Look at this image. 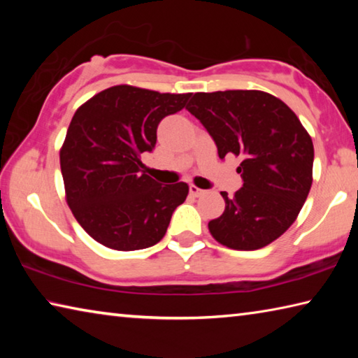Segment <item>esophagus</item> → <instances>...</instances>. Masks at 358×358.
<instances>
[{"label":"esophagus","mask_w":358,"mask_h":358,"mask_svg":"<svg viewBox=\"0 0 358 358\" xmlns=\"http://www.w3.org/2000/svg\"><path fill=\"white\" fill-rule=\"evenodd\" d=\"M189 194H191L192 197H201L202 194H203V191L201 189V187H197V186L191 185V186H189Z\"/></svg>","instance_id":"obj_1"}]
</instances>
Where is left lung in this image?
<instances>
[{"label":"left lung","mask_w":358,"mask_h":358,"mask_svg":"<svg viewBox=\"0 0 358 358\" xmlns=\"http://www.w3.org/2000/svg\"><path fill=\"white\" fill-rule=\"evenodd\" d=\"M213 137L221 159L241 157L243 186L221 192L210 234L230 250H260L286 232L313 185V141L281 99L259 90L196 93L186 106Z\"/></svg>","instance_id":"8db88e82"}]
</instances>
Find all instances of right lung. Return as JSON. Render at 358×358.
<instances>
[{"instance_id": "add662e5", "label": "right lung", "mask_w": 358, "mask_h": 358, "mask_svg": "<svg viewBox=\"0 0 358 358\" xmlns=\"http://www.w3.org/2000/svg\"><path fill=\"white\" fill-rule=\"evenodd\" d=\"M191 96L117 85L77 108L59 166L72 215L98 243L136 251L166 235L189 186L157 183L145 173L141 155L155 148L159 121L185 108Z\"/></svg>"}]
</instances>
